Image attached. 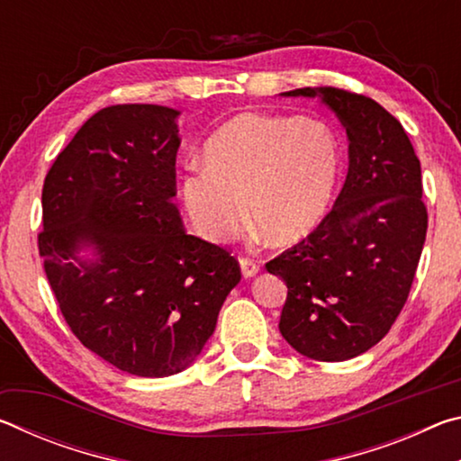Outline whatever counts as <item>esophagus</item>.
Masks as SVG:
<instances>
[{
	"label": "esophagus",
	"instance_id": "1",
	"mask_svg": "<svg viewBox=\"0 0 461 461\" xmlns=\"http://www.w3.org/2000/svg\"><path fill=\"white\" fill-rule=\"evenodd\" d=\"M240 268H241V275H244L246 278L256 276V275H258V270H260V262L248 258V256H241Z\"/></svg>",
	"mask_w": 461,
	"mask_h": 461
}]
</instances>
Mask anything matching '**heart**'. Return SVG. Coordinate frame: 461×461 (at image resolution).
<instances>
[{"label": "heart", "mask_w": 461, "mask_h": 461, "mask_svg": "<svg viewBox=\"0 0 461 461\" xmlns=\"http://www.w3.org/2000/svg\"><path fill=\"white\" fill-rule=\"evenodd\" d=\"M183 178V201L203 238L230 241L249 221L275 244L307 238L331 205L339 148L323 123L240 113L207 140Z\"/></svg>", "instance_id": "1"}]
</instances>
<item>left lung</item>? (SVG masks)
Here are the masks:
<instances>
[{
	"label": "left lung",
	"mask_w": 461,
	"mask_h": 461,
	"mask_svg": "<svg viewBox=\"0 0 461 461\" xmlns=\"http://www.w3.org/2000/svg\"><path fill=\"white\" fill-rule=\"evenodd\" d=\"M321 97L349 140V168L331 212L267 262L286 283L278 330L296 352L343 362L384 338L409 299L427 236L420 162L401 122L376 101L338 87Z\"/></svg>",
	"instance_id": "left-lung-1"
}]
</instances>
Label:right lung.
<instances>
[{
	"instance_id": "obj_1",
	"label": "right lung",
	"mask_w": 461,
	"mask_h": 461,
	"mask_svg": "<svg viewBox=\"0 0 461 461\" xmlns=\"http://www.w3.org/2000/svg\"><path fill=\"white\" fill-rule=\"evenodd\" d=\"M176 109L126 104L97 112L42 186L44 258L75 338L115 368L162 378L185 370L240 283L236 256L185 233L176 194ZM93 245L98 260L76 256Z\"/></svg>"
}]
</instances>
